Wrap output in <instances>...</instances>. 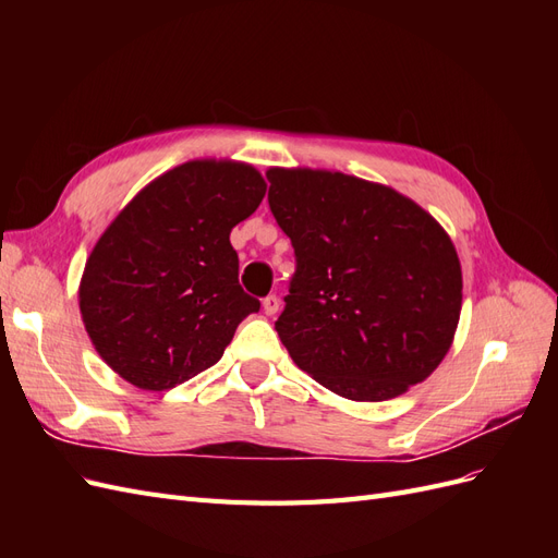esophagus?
<instances>
[{"label":"esophagus","mask_w":558,"mask_h":558,"mask_svg":"<svg viewBox=\"0 0 558 558\" xmlns=\"http://www.w3.org/2000/svg\"><path fill=\"white\" fill-rule=\"evenodd\" d=\"M279 305H281V300H279L277 295L263 298V312H265L267 316H275V314L279 312Z\"/></svg>","instance_id":"34e87169"}]
</instances>
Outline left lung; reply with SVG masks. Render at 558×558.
<instances>
[{"mask_svg": "<svg viewBox=\"0 0 558 558\" xmlns=\"http://www.w3.org/2000/svg\"><path fill=\"white\" fill-rule=\"evenodd\" d=\"M269 209L295 251L277 332L332 393L379 402L442 363L463 277L449 234L381 183L326 170H267Z\"/></svg>", "mask_w": 558, "mask_h": 558, "instance_id": "left-lung-1", "label": "left lung"}]
</instances>
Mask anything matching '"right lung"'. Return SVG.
I'll return each instance as SVG.
<instances>
[{"mask_svg": "<svg viewBox=\"0 0 558 558\" xmlns=\"http://www.w3.org/2000/svg\"><path fill=\"white\" fill-rule=\"evenodd\" d=\"M251 165L191 160L150 181L97 240L78 307L102 361L165 391L223 356L260 302L242 291L230 232L265 197Z\"/></svg>", "mask_w": 558, "mask_h": 558, "instance_id": "1", "label": "right lung"}]
</instances>
